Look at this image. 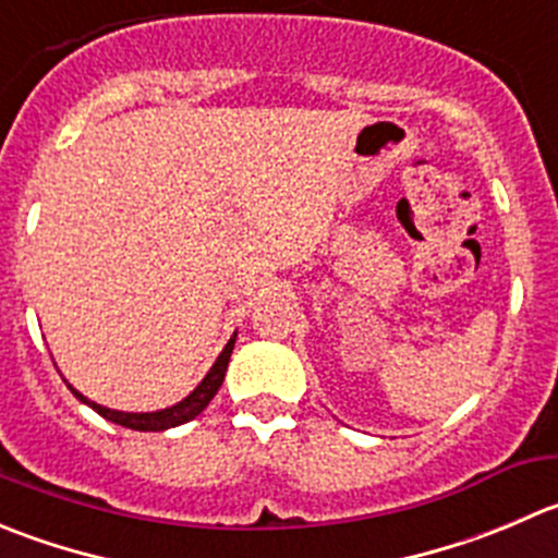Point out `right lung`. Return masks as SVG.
Here are the masks:
<instances>
[{"mask_svg": "<svg viewBox=\"0 0 558 558\" xmlns=\"http://www.w3.org/2000/svg\"><path fill=\"white\" fill-rule=\"evenodd\" d=\"M234 340H236V332L231 335V340L226 343V349L220 351L218 360H215V365L209 367L207 376L198 381V387L193 389L187 398H182L180 403L169 405V409H158V411L108 409V405H100V403H95V400L86 398V395H81L73 384H68V381L64 384H68L70 392H73L81 403H86L89 409H95L102 420H108V423H117V425H122V428H130V430H144V434H147V430L149 434H155V430H169V428H177V425L196 420V416L207 409L209 400L218 395L220 384H223V378H226V367H229L231 351H234Z\"/></svg>", "mask_w": 558, "mask_h": 558, "instance_id": "right-lung-1", "label": "right lung"}]
</instances>
